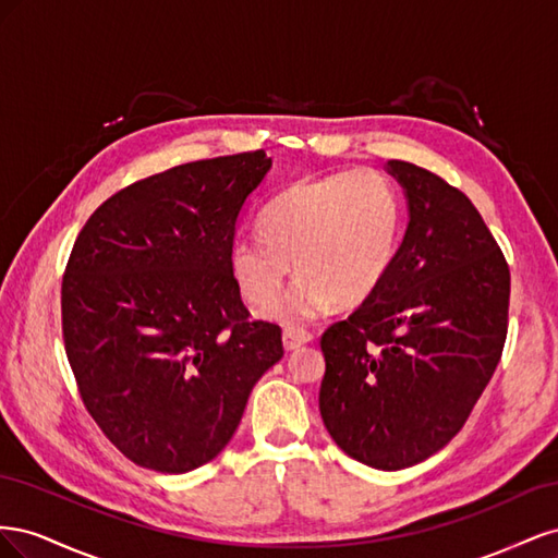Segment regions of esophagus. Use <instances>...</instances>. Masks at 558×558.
<instances>
[{"mask_svg":"<svg viewBox=\"0 0 558 558\" xmlns=\"http://www.w3.org/2000/svg\"><path fill=\"white\" fill-rule=\"evenodd\" d=\"M312 340H314V335L305 328H286L283 330V349L286 351H295Z\"/></svg>","mask_w":558,"mask_h":558,"instance_id":"34e87169","label":"esophagus"}]
</instances>
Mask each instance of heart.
<instances>
[{
  "instance_id": "heart-1",
  "label": "heart",
  "mask_w": 558,
  "mask_h": 558,
  "mask_svg": "<svg viewBox=\"0 0 558 558\" xmlns=\"http://www.w3.org/2000/svg\"><path fill=\"white\" fill-rule=\"evenodd\" d=\"M400 202L381 174L356 170L298 181L260 214V232L230 244V272L251 305H267L291 272L300 275L263 314L279 324H307L335 302L356 307L393 265Z\"/></svg>"
}]
</instances>
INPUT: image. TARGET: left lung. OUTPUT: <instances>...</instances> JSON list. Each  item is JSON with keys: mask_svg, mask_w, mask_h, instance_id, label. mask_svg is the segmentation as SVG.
Instances as JSON below:
<instances>
[{"mask_svg": "<svg viewBox=\"0 0 558 558\" xmlns=\"http://www.w3.org/2000/svg\"><path fill=\"white\" fill-rule=\"evenodd\" d=\"M410 223L379 289L324 337L318 410L344 453L377 470L426 461L463 428L508 337L510 267L475 205L388 160Z\"/></svg>", "mask_w": 558, "mask_h": 558, "instance_id": "8db88e82", "label": "left lung"}]
</instances>
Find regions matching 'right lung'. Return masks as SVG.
Masks as SVG:
<instances>
[{"mask_svg": "<svg viewBox=\"0 0 558 558\" xmlns=\"http://www.w3.org/2000/svg\"><path fill=\"white\" fill-rule=\"evenodd\" d=\"M265 150L185 162L111 195L62 277V337L83 404L142 468L181 475L216 459L281 328L248 320L230 244Z\"/></svg>", "mask_w": 558, "mask_h": 558, "instance_id": "right-lung-1", "label": "right lung"}]
</instances>
